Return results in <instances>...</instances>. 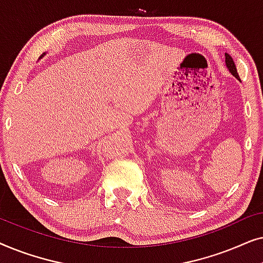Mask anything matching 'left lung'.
<instances>
[{
	"mask_svg": "<svg viewBox=\"0 0 263 263\" xmlns=\"http://www.w3.org/2000/svg\"><path fill=\"white\" fill-rule=\"evenodd\" d=\"M225 64H226V68H228L230 73H231L233 77L237 79V80H239V75H238V73H237L236 64H235V62H233L232 57L226 52H225Z\"/></svg>",
	"mask_w": 263,
	"mask_h": 263,
	"instance_id": "1",
	"label": "left lung"
}]
</instances>
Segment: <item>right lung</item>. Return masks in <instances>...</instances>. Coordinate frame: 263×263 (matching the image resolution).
<instances>
[{"mask_svg": "<svg viewBox=\"0 0 263 263\" xmlns=\"http://www.w3.org/2000/svg\"><path fill=\"white\" fill-rule=\"evenodd\" d=\"M44 55H45V52H44V53H43V55L41 56V59H42V57H44Z\"/></svg>", "mask_w": 263, "mask_h": 263, "instance_id": "add662e5", "label": "right lung"}]
</instances>
